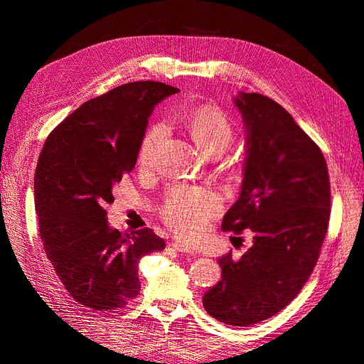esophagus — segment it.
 Wrapping results in <instances>:
<instances>
[{
	"label": "esophagus",
	"instance_id": "1",
	"mask_svg": "<svg viewBox=\"0 0 364 364\" xmlns=\"http://www.w3.org/2000/svg\"><path fill=\"white\" fill-rule=\"evenodd\" d=\"M173 247L178 250V252H183V253H190V255H194V249L191 246H188V245L182 243V241H174Z\"/></svg>",
	"mask_w": 364,
	"mask_h": 364
}]
</instances>
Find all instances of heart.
<instances>
[{
  "instance_id": "b5f03b06",
  "label": "heart",
  "mask_w": 364,
  "mask_h": 364,
  "mask_svg": "<svg viewBox=\"0 0 364 364\" xmlns=\"http://www.w3.org/2000/svg\"><path fill=\"white\" fill-rule=\"evenodd\" d=\"M185 124L193 138L211 155L223 153L234 138V126L225 112L213 106H200L186 114ZM165 136V126H151L142 138L138 159L141 165H151ZM222 205L220 194L206 186H178L164 206V218L185 238H197L203 234L208 220Z\"/></svg>"
}]
</instances>
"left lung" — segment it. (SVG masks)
Instances as JSON below:
<instances>
[{"label":"left lung","mask_w":364,"mask_h":364,"mask_svg":"<svg viewBox=\"0 0 364 364\" xmlns=\"http://www.w3.org/2000/svg\"><path fill=\"white\" fill-rule=\"evenodd\" d=\"M246 158L238 200L222 229H250L252 247L240 259L220 257L222 279L203 294L217 321L249 326L279 313L301 291L316 266L329 222L325 158L294 118L272 98L238 92Z\"/></svg>","instance_id":"8db88e82"}]
</instances>
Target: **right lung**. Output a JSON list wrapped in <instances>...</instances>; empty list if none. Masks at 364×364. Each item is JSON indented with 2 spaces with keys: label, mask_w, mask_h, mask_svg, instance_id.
<instances>
[{
  "label": "right lung",
  "mask_w": 364,
  "mask_h": 364,
  "mask_svg": "<svg viewBox=\"0 0 364 364\" xmlns=\"http://www.w3.org/2000/svg\"><path fill=\"white\" fill-rule=\"evenodd\" d=\"M178 92L150 80L114 87L65 118L39 155L35 206L43 250L63 287L92 310L126 306L141 289L139 259L165 247L150 228H111L105 208L135 167L153 109Z\"/></svg>",
  "instance_id": "add662e5"
}]
</instances>
